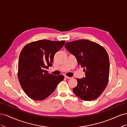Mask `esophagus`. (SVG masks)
I'll return each mask as SVG.
<instances>
[{
    "label": "esophagus",
    "instance_id": "esophagus-1",
    "mask_svg": "<svg viewBox=\"0 0 127 127\" xmlns=\"http://www.w3.org/2000/svg\"><path fill=\"white\" fill-rule=\"evenodd\" d=\"M64 77L66 78H67V79H71V78H72V77H68V76H65Z\"/></svg>",
    "mask_w": 127,
    "mask_h": 127
}]
</instances>
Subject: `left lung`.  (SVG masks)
<instances>
[{
	"label": "left lung",
	"mask_w": 127,
	"mask_h": 127,
	"mask_svg": "<svg viewBox=\"0 0 127 127\" xmlns=\"http://www.w3.org/2000/svg\"><path fill=\"white\" fill-rule=\"evenodd\" d=\"M64 47L75 56L84 68L85 77L77 79L73 92L84 101H92L101 95L107 86L110 71L108 55L105 49L94 42L80 40L67 42Z\"/></svg>",
	"instance_id": "left-lung-1"
}]
</instances>
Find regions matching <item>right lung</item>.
Returning a JSON list of instances; mask_svg holds the SVG:
<instances>
[{"label":"right lung","instance_id":"add662e5","mask_svg":"<svg viewBox=\"0 0 127 127\" xmlns=\"http://www.w3.org/2000/svg\"><path fill=\"white\" fill-rule=\"evenodd\" d=\"M64 41L42 40L31 42L23 48L19 57L18 77L21 86L28 96L40 101L50 95L63 75L50 74L55 53L63 47Z\"/></svg>","mask_w":127,"mask_h":127}]
</instances>
